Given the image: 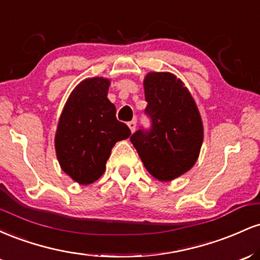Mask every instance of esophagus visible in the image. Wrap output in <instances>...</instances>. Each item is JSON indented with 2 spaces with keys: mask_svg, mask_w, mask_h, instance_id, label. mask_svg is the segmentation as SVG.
<instances>
[{
  "mask_svg": "<svg viewBox=\"0 0 260 260\" xmlns=\"http://www.w3.org/2000/svg\"><path fill=\"white\" fill-rule=\"evenodd\" d=\"M127 124H128V127H129L131 132H134V131H136V127H137V122L136 121H129Z\"/></svg>",
  "mask_w": 260,
  "mask_h": 260,
  "instance_id": "esophagus-1",
  "label": "esophagus"
}]
</instances>
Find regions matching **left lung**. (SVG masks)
Here are the masks:
<instances>
[{"label": "left lung", "instance_id": "8db88e82", "mask_svg": "<svg viewBox=\"0 0 260 260\" xmlns=\"http://www.w3.org/2000/svg\"><path fill=\"white\" fill-rule=\"evenodd\" d=\"M145 115L150 128L131 136L149 174L160 181L183 175L198 159L203 123L192 95L171 73L151 72L144 79Z\"/></svg>", "mask_w": 260, "mask_h": 260}]
</instances>
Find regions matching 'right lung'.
I'll list each match as a JSON object with an SVG mask.
<instances>
[{
    "label": "right lung",
    "instance_id": "obj_1",
    "mask_svg": "<svg viewBox=\"0 0 260 260\" xmlns=\"http://www.w3.org/2000/svg\"><path fill=\"white\" fill-rule=\"evenodd\" d=\"M109 85V79L98 77L83 80L70 95L59 117L55 138L58 162L80 184L96 181L105 171L116 142L131 136L107 99Z\"/></svg>",
    "mask_w": 260,
    "mask_h": 260
}]
</instances>
